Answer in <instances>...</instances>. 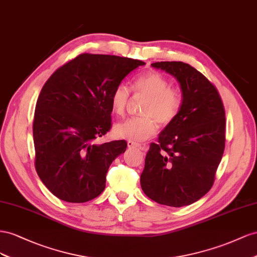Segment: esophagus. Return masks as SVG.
<instances>
[{"label":"esophagus","mask_w":257,"mask_h":257,"mask_svg":"<svg viewBox=\"0 0 257 257\" xmlns=\"http://www.w3.org/2000/svg\"><path fill=\"white\" fill-rule=\"evenodd\" d=\"M127 145H128L129 149H139V150H142V151L146 150V146H143L140 143H137V142H134V141H128Z\"/></svg>","instance_id":"34e87169"}]
</instances>
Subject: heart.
Here are the masks:
<instances>
[{
	"instance_id": "b5f03b06",
	"label": "heart",
	"mask_w": 257,
	"mask_h": 257,
	"mask_svg": "<svg viewBox=\"0 0 257 257\" xmlns=\"http://www.w3.org/2000/svg\"><path fill=\"white\" fill-rule=\"evenodd\" d=\"M136 93H143L148 99L143 103V116L131 117L122 122L116 123L114 134L117 138L129 141H145L157 131L156 120L163 124L171 123L181 112L183 93L179 88L170 87V82L159 72L149 71L137 76L133 82ZM113 112L122 116L129 101V89L126 85L118 84L111 93Z\"/></svg>"
}]
</instances>
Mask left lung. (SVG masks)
Returning <instances> with one entry per match:
<instances>
[{"mask_svg":"<svg viewBox=\"0 0 257 257\" xmlns=\"http://www.w3.org/2000/svg\"><path fill=\"white\" fill-rule=\"evenodd\" d=\"M152 67L180 83L181 112L152 143L141 174L144 194L157 203L180 208L211 189L225 149V109L215 86L192 65L161 61Z\"/></svg>","mask_w":257,"mask_h":257,"instance_id":"8db88e82","label":"left lung"}]
</instances>
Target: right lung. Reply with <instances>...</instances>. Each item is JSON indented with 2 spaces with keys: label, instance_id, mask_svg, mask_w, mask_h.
Instances as JSON below:
<instances>
[{
  "label": "right lung",
  "instance_id": "obj_1",
  "mask_svg": "<svg viewBox=\"0 0 257 257\" xmlns=\"http://www.w3.org/2000/svg\"><path fill=\"white\" fill-rule=\"evenodd\" d=\"M145 63L130 58L82 54L54 72L36 102L33 120L35 169L61 200H92L105 188L113 160L127 142L94 143L112 126L111 93Z\"/></svg>",
  "mask_w": 257,
  "mask_h": 257
}]
</instances>
